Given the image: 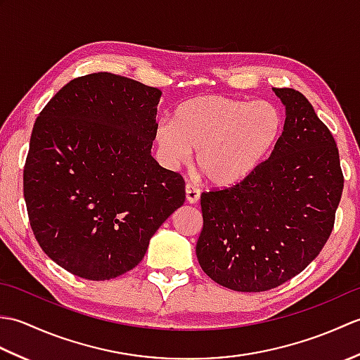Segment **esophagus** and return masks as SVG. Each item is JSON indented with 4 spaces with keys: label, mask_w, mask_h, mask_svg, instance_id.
I'll list each match as a JSON object with an SVG mask.
<instances>
[{
    "label": "esophagus",
    "mask_w": 360,
    "mask_h": 360,
    "mask_svg": "<svg viewBox=\"0 0 360 360\" xmlns=\"http://www.w3.org/2000/svg\"><path fill=\"white\" fill-rule=\"evenodd\" d=\"M186 201L188 204H196L198 201H200V190L193 187L192 184L186 186Z\"/></svg>",
    "instance_id": "esophagus-1"
}]
</instances>
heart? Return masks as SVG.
Listing matches in <instances>:
<instances>
[{"mask_svg":"<svg viewBox=\"0 0 360 360\" xmlns=\"http://www.w3.org/2000/svg\"><path fill=\"white\" fill-rule=\"evenodd\" d=\"M285 116L271 101H241L218 94L193 97L160 122L155 141L168 168L192 159L215 187H233L250 178L277 147Z\"/></svg>","mask_w":360,"mask_h":360,"instance_id":"1","label":"heart"}]
</instances>
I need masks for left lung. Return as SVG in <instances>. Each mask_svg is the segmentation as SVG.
Returning a JSON list of instances; mask_svg holds the SVG:
<instances>
[{"label": "left lung", "mask_w": 360, "mask_h": 360, "mask_svg": "<svg viewBox=\"0 0 360 360\" xmlns=\"http://www.w3.org/2000/svg\"><path fill=\"white\" fill-rule=\"evenodd\" d=\"M272 91L286 119L269 159L241 184L201 195L198 262L238 292H262L300 274L330 238L343 190L338 145L308 98Z\"/></svg>", "instance_id": "8db88e82"}]
</instances>
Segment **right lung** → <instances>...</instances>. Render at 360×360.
Instances as JSON below:
<instances>
[{"instance_id":"right-lung-1","label":"right lung","mask_w":360,"mask_h":360,"mask_svg":"<svg viewBox=\"0 0 360 360\" xmlns=\"http://www.w3.org/2000/svg\"><path fill=\"white\" fill-rule=\"evenodd\" d=\"M160 96L96 72L71 80L35 120L22 174L30 227L44 254L77 277L131 271L186 201L181 176L151 156Z\"/></svg>"}]
</instances>
